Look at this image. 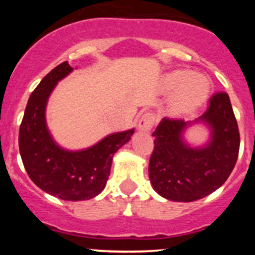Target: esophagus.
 I'll list each match as a JSON object with an SVG mask.
<instances>
[{
    "instance_id": "1",
    "label": "esophagus",
    "mask_w": 255,
    "mask_h": 255,
    "mask_svg": "<svg viewBox=\"0 0 255 255\" xmlns=\"http://www.w3.org/2000/svg\"><path fill=\"white\" fill-rule=\"evenodd\" d=\"M154 122H155V117H154L153 113H144L138 121V129L142 130V132H149L153 128Z\"/></svg>"
}]
</instances>
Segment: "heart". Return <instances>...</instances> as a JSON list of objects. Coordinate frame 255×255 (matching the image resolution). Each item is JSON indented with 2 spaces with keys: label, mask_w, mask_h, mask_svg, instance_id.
<instances>
[{
  "label": "heart",
  "mask_w": 255,
  "mask_h": 255,
  "mask_svg": "<svg viewBox=\"0 0 255 255\" xmlns=\"http://www.w3.org/2000/svg\"><path fill=\"white\" fill-rule=\"evenodd\" d=\"M163 90L166 94H173L170 112L174 116H186L195 112L207 99V80L200 74L175 70L169 73L163 80Z\"/></svg>",
  "instance_id": "1"
}]
</instances>
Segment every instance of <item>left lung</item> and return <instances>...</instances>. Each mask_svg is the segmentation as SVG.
I'll use <instances>...</instances> for the list:
<instances>
[{"label": "left lung", "mask_w": 255, "mask_h": 255, "mask_svg": "<svg viewBox=\"0 0 255 255\" xmlns=\"http://www.w3.org/2000/svg\"><path fill=\"white\" fill-rule=\"evenodd\" d=\"M205 125L208 142L194 147L184 139L189 128ZM154 150L149 161L151 186L164 199L191 202L222 186L238 158L239 130L230 96L218 92L207 111L192 122L163 118L154 130Z\"/></svg>", "instance_id": "8db88e82"}]
</instances>
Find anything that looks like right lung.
<instances>
[{
    "label": "right lung",
    "mask_w": 255,
    "mask_h": 255,
    "mask_svg": "<svg viewBox=\"0 0 255 255\" xmlns=\"http://www.w3.org/2000/svg\"><path fill=\"white\" fill-rule=\"evenodd\" d=\"M73 70L68 61H64L35 87L25 107L18 143L25 171L39 189L66 201H84L104 191L113 155L129 142L134 128L111 133L80 150L59 145L47 126L45 111L58 82Z\"/></svg>",
    "instance_id": "right-lung-1"
}]
</instances>
